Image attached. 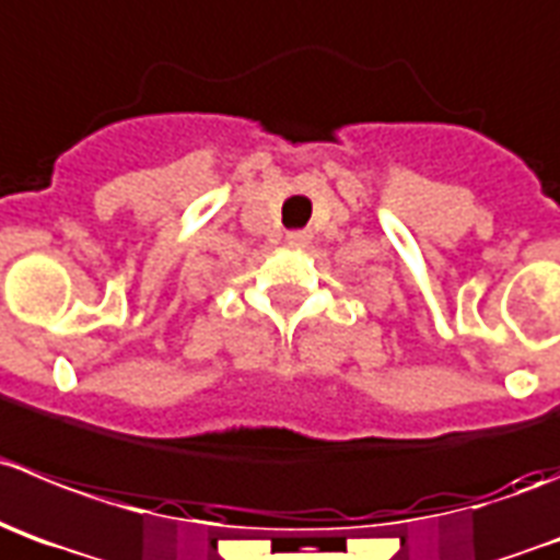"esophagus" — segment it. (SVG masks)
I'll list each match as a JSON object with an SVG mask.
<instances>
[{
  "label": "esophagus",
  "mask_w": 560,
  "mask_h": 560,
  "mask_svg": "<svg viewBox=\"0 0 560 560\" xmlns=\"http://www.w3.org/2000/svg\"><path fill=\"white\" fill-rule=\"evenodd\" d=\"M310 240H312V234L306 232V229H298V232H287V245H292V248H304Z\"/></svg>",
  "instance_id": "obj_1"
}]
</instances>
